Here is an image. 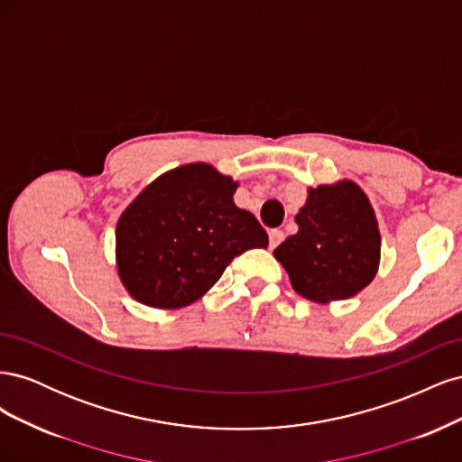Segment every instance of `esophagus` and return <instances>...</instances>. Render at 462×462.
I'll return each mask as SVG.
<instances>
[{
    "label": "esophagus",
    "instance_id": "1",
    "mask_svg": "<svg viewBox=\"0 0 462 462\" xmlns=\"http://www.w3.org/2000/svg\"><path fill=\"white\" fill-rule=\"evenodd\" d=\"M283 239H285V235L282 229H272L270 231V248H275Z\"/></svg>",
    "mask_w": 462,
    "mask_h": 462
}]
</instances>
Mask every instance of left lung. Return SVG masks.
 <instances>
[{
    "label": "left lung",
    "mask_w": 462,
    "mask_h": 462,
    "mask_svg": "<svg viewBox=\"0 0 462 462\" xmlns=\"http://www.w3.org/2000/svg\"><path fill=\"white\" fill-rule=\"evenodd\" d=\"M295 221L299 231L273 256L300 297L329 304L372 283L380 268L382 235L366 192L355 180L310 187Z\"/></svg>",
    "instance_id": "obj_1"
}]
</instances>
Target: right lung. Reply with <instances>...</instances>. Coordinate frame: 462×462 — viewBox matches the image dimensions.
<instances>
[{"label": "right lung", "mask_w": 462, "mask_h": 462, "mask_svg": "<svg viewBox=\"0 0 462 462\" xmlns=\"http://www.w3.org/2000/svg\"><path fill=\"white\" fill-rule=\"evenodd\" d=\"M236 187L214 165L185 163L153 179L123 209L116 265L134 300L183 309L217 283L235 256L268 248L258 219L235 204Z\"/></svg>", "instance_id": "1"}]
</instances>
